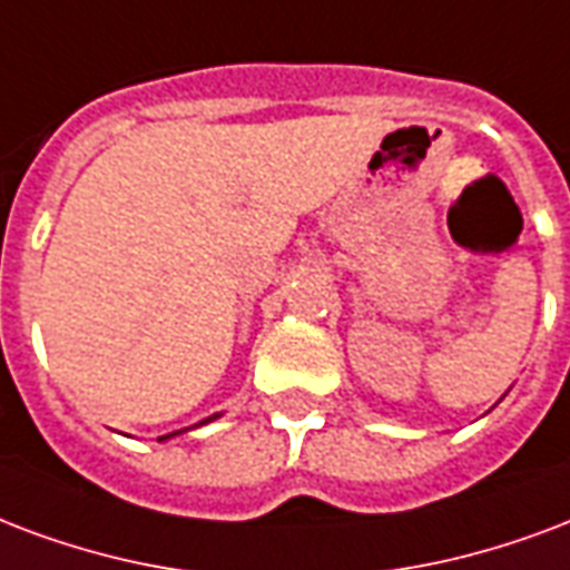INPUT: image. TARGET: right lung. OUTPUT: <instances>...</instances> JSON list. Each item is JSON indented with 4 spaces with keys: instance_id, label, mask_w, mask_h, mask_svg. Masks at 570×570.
Masks as SVG:
<instances>
[{
    "instance_id": "add662e5",
    "label": "right lung",
    "mask_w": 570,
    "mask_h": 570,
    "mask_svg": "<svg viewBox=\"0 0 570 570\" xmlns=\"http://www.w3.org/2000/svg\"><path fill=\"white\" fill-rule=\"evenodd\" d=\"M215 419H220V412H215V415H208V419H203V421H199V424H194V428H203V424H208V421H215ZM185 430H190V428H185ZM185 430H176V433H167V436H160V442L173 440V436H179V433H185Z\"/></svg>"
}]
</instances>
